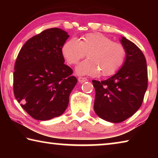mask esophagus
<instances>
[{
  "label": "esophagus",
  "mask_w": 158,
  "mask_h": 158,
  "mask_svg": "<svg viewBox=\"0 0 158 158\" xmlns=\"http://www.w3.org/2000/svg\"><path fill=\"white\" fill-rule=\"evenodd\" d=\"M78 81L80 83H83V82H85L88 81V79L85 78V77H79L78 78Z\"/></svg>",
  "instance_id": "obj_1"
}]
</instances>
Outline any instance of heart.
<instances>
[{
	"mask_svg": "<svg viewBox=\"0 0 158 158\" xmlns=\"http://www.w3.org/2000/svg\"><path fill=\"white\" fill-rule=\"evenodd\" d=\"M62 53L70 65L77 64L87 53L88 59L77 68L80 75L102 77L114 74L123 65L126 50L121 43L113 40L100 33L85 34L77 41L72 38L65 42Z\"/></svg>",
	"mask_w": 158,
	"mask_h": 158,
	"instance_id": "1",
	"label": "heart"
}]
</instances>
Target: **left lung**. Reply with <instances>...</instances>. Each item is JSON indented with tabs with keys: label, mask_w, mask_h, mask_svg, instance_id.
<instances>
[{
	"label": "left lung",
	"mask_w": 158,
	"mask_h": 158,
	"mask_svg": "<svg viewBox=\"0 0 158 158\" xmlns=\"http://www.w3.org/2000/svg\"><path fill=\"white\" fill-rule=\"evenodd\" d=\"M121 42L126 50L122 68L105 81H92L95 90V112L101 118L111 123H121L132 116L142 104L148 86L143 53L124 37Z\"/></svg>",
	"instance_id": "8db88e82"
}]
</instances>
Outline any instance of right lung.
Segmentation results:
<instances>
[{"label":"right lung","instance_id":"right-lung-1","mask_svg":"<svg viewBox=\"0 0 158 158\" xmlns=\"http://www.w3.org/2000/svg\"><path fill=\"white\" fill-rule=\"evenodd\" d=\"M69 35L58 28L32 37L17 56L13 74L15 97L36 120L60 116L77 83L73 69L64 64L62 47Z\"/></svg>","mask_w":158,"mask_h":158}]
</instances>
